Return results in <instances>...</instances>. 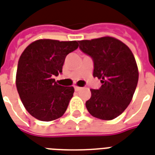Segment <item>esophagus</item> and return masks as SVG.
Instances as JSON below:
<instances>
[{
    "instance_id": "esophagus-1",
    "label": "esophagus",
    "mask_w": 155,
    "mask_h": 155,
    "mask_svg": "<svg viewBox=\"0 0 155 155\" xmlns=\"http://www.w3.org/2000/svg\"><path fill=\"white\" fill-rule=\"evenodd\" d=\"M82 89V87H77V86H74V90L76 91H80Z\"/></svg>"
}]
</instances>
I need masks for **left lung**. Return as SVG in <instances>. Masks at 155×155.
<instances>
[{
    "mask_svg": "<svg viewBox=\"0 0 155 155\" xmlns=\"http://www.w3.org/2000/svg\"><path fill=\"white\" fill-rule=\"evenodd\" d=\"M79 48L92 58L93 77L102 84L99 89H91L87 109L98 119H115L127 108L137 87L139 72L131 50L112 37L81 40Z\"/></svg>",
    "mask_w": 155,
    "mask_h": 155,
    "instance_id": "8db88e82",
    "label": "left lung"
}]
</instances>
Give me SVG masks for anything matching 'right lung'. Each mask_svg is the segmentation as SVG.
Wrapping results in <instances>:
<instances>
[{"label": "right lung", "mask_w": 155, "mask_h": 155, "mask_svg": "<svg viewBox=\"0 0 155 155\" xmlns=\"http://www.w3.org/2000/svg\"><path fill=\"white\" fill-rule=\"evenodd\" d=\"M78 47V41L39 39L20 55L16 87L27 111L42 121H51L66 111L74 88L63 87L54 77L62 73L65 58Z\"/></svg>", "instance_id": "1"}]
</instances>
